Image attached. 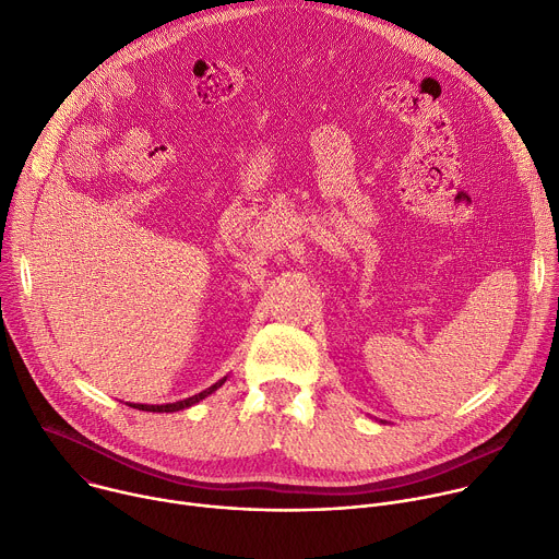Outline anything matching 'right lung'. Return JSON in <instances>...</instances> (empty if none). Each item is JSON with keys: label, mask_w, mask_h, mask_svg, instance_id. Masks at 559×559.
I'll list each match as a JSON object with an SVG mask.
<instances>
[{"label": "right lung", "mask_w": 559, "mask_h": 559, "mask_svg": "<svg viewBox=\"0 0 559 559\" xmlns=\"http://www.w3.org/2000/svg\"><path fill=\"white\" fill-rule=\"evenodd\" d=\"M225 381H227V377H223L221 381H216V383H214V385H210L207 390H202V392H198V394H193V396H187V399H182V401H176V403H163V405L129 403V405H131V408H135V411H144V413H178V411L191 408V405H195L198 401H202L205 396H210L212 392H216Z\"/></svg>", "instance_id": "right-lung-1"}]
</instances>
